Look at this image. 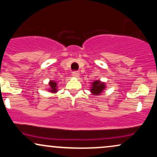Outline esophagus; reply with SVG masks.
Instances as JSON below:
<instances>
[{"label": "esophagus", "instance_id": "esophagus-1", "mask_svg": "<svg viewBox=\"0 0 157 157\" xmlns=\"http://www.w3.org/2000/svg\"><path fill=\"white\" fill-rule=\"evenodd\" d=\"M72 76L75 77H78L80 76V73H79V71H74L72 72Z\"/></svg>", "mask_w": 157, "mask_h": 157}]
</instances>
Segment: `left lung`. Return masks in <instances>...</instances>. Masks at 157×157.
Masks as SVG:
<instances>
[{
    "label": "left lung",
    "mask_w": 157,
    "mask_h": 157,
    "mask_svg": "<svg viewBox=\"0 0 157 157\" xmlns=\"http://www.w3.org/2000/svg\"><path fill=\"white\" fill-rule=\"evenodd\" d=\"M105 86L103 82H101L100 81H94L92 83V87H91V92L94 95H99L102 92L104 89H105Z\"/></svg>",
    "instance_id": "1"
}]
</instances>
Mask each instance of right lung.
<instances>
[{
  "instance_id": "add662e5",
  "label": "right lung",
  "mask_w": 157,
  "mask_h": 157,
  "mask_svg": "<svg viewBox=\"0 0 157 157\" xmlns=\"http://www.w3.org/2000/svg\"><path fill=\"white\" fill-rule=\"evenodd\" d=\"M49 86H50V89L49 91H52V92H56L57 91V82H55V81H50L49 82Z\"/></svg>"
}]
</instances>
